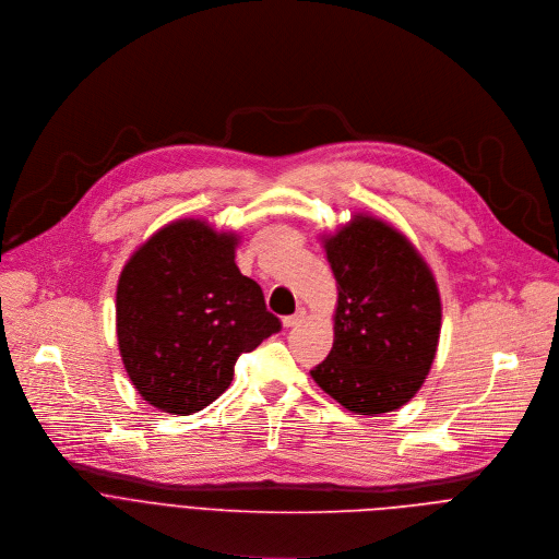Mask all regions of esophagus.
<instances>
[{
  "label": "esophagus",
  "mask_w": 559,
  "mask_h": 559,
  "mask_svg": "<svg viewBox=\"0 0 559 559\" xmlns=\"http://www.w3.org/2000/svg\"><path fill=\"white\" fill-rule=\"evenodd\" d=\"M304 319H306V310H297L295 314L284 317V325H286V328H297Z\"/></svg>",
  "instance_id": "34e87169"
}]
</instances>
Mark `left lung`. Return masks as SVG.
<instances>
[{
  "label": "left lung",
  "instance_id": "left-lung-1",
  "mask_svg": "<svg viewBox=\"0 0 559 559\" xmlns=\"http://www.w3.org/2000/svg\"><path fill=\"white\" fill-rule=\"evenodd\" d=\"M323 247L340 299L332 350L310 374L350 412L399 409L420 390L436 355L433 275L403 234L364 213Z\"/></svg>",
  "mask_w": 559,
  "mask_h": 559
}]
</instances>
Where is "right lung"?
<instances>
[{
	"label": "right lung",
	"instance_id": "add662e5",
	"mask_svg": "<svg viewBox=\"0 0 559 559\" xmlns=\"http://www.w3.org/2000/svg\"><path fill=\"white\" fill-rule=\"evenodd\" d=\"M236 234L178 219L126 264L117 286L119 350L139 394L193 414L234 381L240 355L280 332L258 282L236 266Z\"/></svg>",
	"mask_w": 559,
	"mask_h": 559
}]
</instances>
